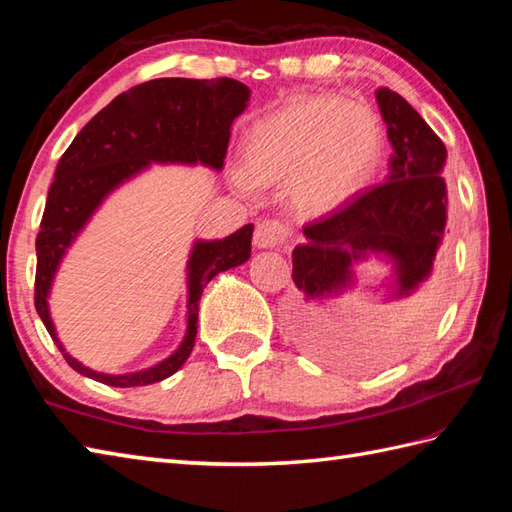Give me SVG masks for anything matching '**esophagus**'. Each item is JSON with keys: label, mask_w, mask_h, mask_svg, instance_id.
Returning <instances> with one entry per match:
<instances>
[{"label": "esophagus", "mask_w": 512, "mask_h": 512, "mask_svg": "<svg viewBox=\"0 0 512 512\" xmlns=\"http://www.w3.org/2000/svg\"><path fill=\"white\" fill-rule=\"evenodd\" d=\"M288 239V228L277 220H264L259 222L253 235V244L257 248H279L284 246Z\"/></svg>", "instance_id": "1"}]
</instances>
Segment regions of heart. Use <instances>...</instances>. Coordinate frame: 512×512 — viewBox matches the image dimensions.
I'll return each mask as SVG.
<instances>
[{"label":"heart","mask_w":512,"mask_h":512,"mask_svg":"<svg viewBox=\"0 0 512 512\" xmlns=\"http://www.w3.org/2000/svg\"><path fill=\"white\" fill-rule=\"evenodd\" d=\"M237 191L288 182L292 204L319 217L339 211L369 187L383 158V129L363 103L299 94L246 129Z\"/></svg>","instance_id":"obj_1"}]
</instances>
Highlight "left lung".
I'll use <instances>...</instances> for the list:
<instances>
[{"mask_svg": "<svg viewBox=\"0 0 512 512\" xmlns=\"http://www.w3.org/2000/svg\"><path fill=\"white\" fill-rule=\"evenodd\" d=\"M376 103L394 149L389 173L383 184L303 226L306 244L292 250V279L308 303L352 292L354 268L372 257L389 266V277L372 288L385 292L383 301L411 297L433 273L449 211L447 147L400 94L378 88Z\"/></svg>", "mask_w": 512, "mask_h": 512, "instance_id": "8db88e82", "label": "left lung"}]
</instances>
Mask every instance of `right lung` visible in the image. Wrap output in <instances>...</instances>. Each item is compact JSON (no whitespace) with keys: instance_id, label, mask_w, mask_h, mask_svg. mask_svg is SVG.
<instances>
[{"instance_id":"add662e5","label":"right lung","mask_w":512,"mask_h":512,"mask_svg":"<svg viewBox=\"0 0 512 512\" xmlns=\"http://www.w3.org/2000/svg\"><path fill=\"white\" fill-rule=\"evenodd\" d=\"M248 101L250 90L235 79H154L118 94L65 149L37 235L35 308L63 358L79 374L110 387H140L176 374L189 358L204 286L224 270L248 262L253 224L224 239H195L187 262V330L167 358L138 372L103 374L76 361L59 341L48 299L63 257L118 187L151 165L222 171L233 121Z\"/></svg>"}]
</instances>
